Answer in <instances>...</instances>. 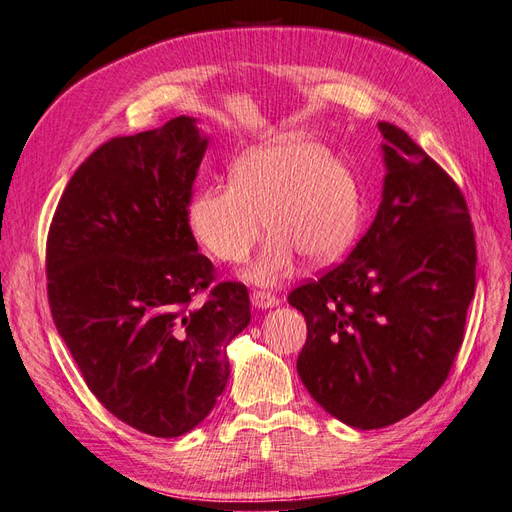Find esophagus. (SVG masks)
Wrapping results in <instances>:
<instances>
[{
  "mask_svg": "<svg viewBox=\"0 0 512 512\" xmlns=\"http://www.w3.org/2000/svg\"><path fill=\"white\" fill-rule=\"evenodd\" d=\"M250 301H252V305H254L256 309H271V307H277V305H280V299H277L275 294H271V292H262V290H254V292H252V297H250Z\"/></svg>",
  "mask_w": 512,
  "mask_h": 512,
  "instance_id": "obj_1",
  "label": "esophagus"
}]
</instances>
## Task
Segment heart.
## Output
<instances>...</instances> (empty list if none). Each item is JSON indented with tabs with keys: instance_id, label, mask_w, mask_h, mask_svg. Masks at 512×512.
<instances>
[{
	"instance_id": "1",
	"label": "heart",
	"mask_w": 512,
	"mask_h": 512,
	"mask_svg": "<svg viewBox=\"0 0 512 512\" xmlns=\"http://www.w3.org/2000/svg\"><path fill=\"white\" fill-rule=\"evenodd\" d=\"M269 232L265 250L245 280L275 286L294 269L297 254L324 267L352 245L361 224V194L352 170L299 134L243 151L228 185L200 188L188 205L194 239L222 262L239 265Z\"/></svg>"
}]
</instances>
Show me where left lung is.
<instances>
[{
	"instance_id": "1",
	"label": "left lung",
	"mask_w": 512,
	"mask_h": 512,
	"mask_svg": "<svg viewBox=\"0 0 512 512\" xmlns=\"http://www.w3.org/2000/svg\"><path fill=\"white\" fill-rule=\"evenodd\" d=\"M374 222L342 265L294 288L307 322L297 371L318 404L354 429H380L436 395L463 342L476 245L455 181L393 123Z\"/></svg>"
}]
</instances>
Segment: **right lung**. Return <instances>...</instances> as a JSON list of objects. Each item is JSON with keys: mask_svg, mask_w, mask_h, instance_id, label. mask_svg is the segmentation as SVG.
Masks as SVG:
<instances>
[{"mask_svg": "<svg viewBox=\"0 0 512 512\" xmlns=\"http://www.w3.org/2000/svg\"><path fill=\"white\" fill-rule=\"evenodd\" d=\"M207 147L185 115L104 143L72 175L46 243L51 314L85 384L156 438L205 421L230 376L226 346L250 324L243 284L193 305L213 280L188 226Z\"/></svg>", "mask_w": 512, "mask_h": 512, "instance_id": "add662e5", "label": "right lung"}]
</instances>
